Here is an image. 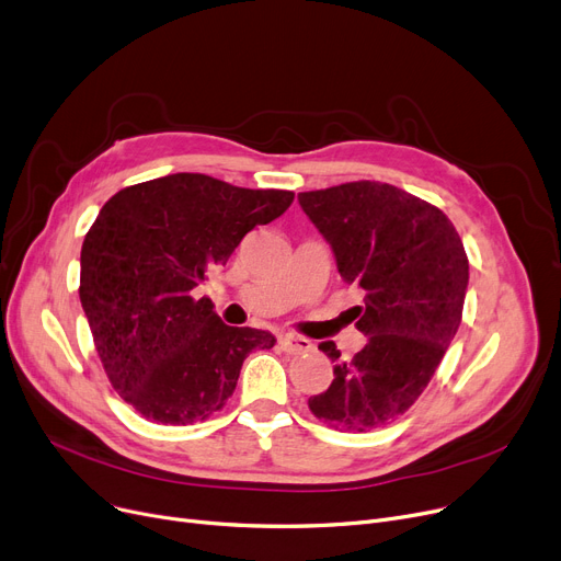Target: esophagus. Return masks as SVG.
<instances>
[{
  "mask_svg": "<svg viewBox=\"0 0 561 561\" xmlns=\"http://www.w3.org/2000/svg\"><path fill=\"white\" fill-rule=\"evenodd\" d=\"M279 347H282L284 352H288V355H300V352H309L313 345H311L309 339L284 334V336H279Z\"/></svg>",
  "mask_w": 561,
  "mask_h": 561,
  "instance_id": "34e87169",
  "label": "esophagus"
}]
</instances>
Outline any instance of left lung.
<instances>
[{
    "label": "left lung",
    "instance_id": "obj_1",
    "mask_svg": "<svg viewBox=\"0 0 561 561\" xmlns=\"http://www.w3.org/2000/svg\"><path fill=\"white\" fill-rule=\"evenodd\" d=\"M298 202L341 277L364 290L355 325L366 345L347 362L334 341L318 345L336 366L309 409L341 432L385 427L419 400L459 330L463 243L444 211L391 184L350 182L298 193Z\"/></svg>",
    "mask_w": 561,
    "mask_h": 561
}]
</instances>
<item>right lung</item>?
Instances as JSON below:
<instances>
[{
  "label": "right lung",
  "instance_id": "add662e5",
  "mask_svg": "<svg viewBox=\"0 0 561 561\" xmlns=\"http://www.w3.org/2000/svg\"><path fill=\"white\" fill-rule=\"evenodd\" d=\"M293 197L176 172L102 206L81 245L79 298L113 389L142 419L193 425L214 416L250 352L275 345L265 330L225 325L193 288Z\"/></svg>",
  "mask_w": 561,
  "mask_h": 561
}]
</instances>
